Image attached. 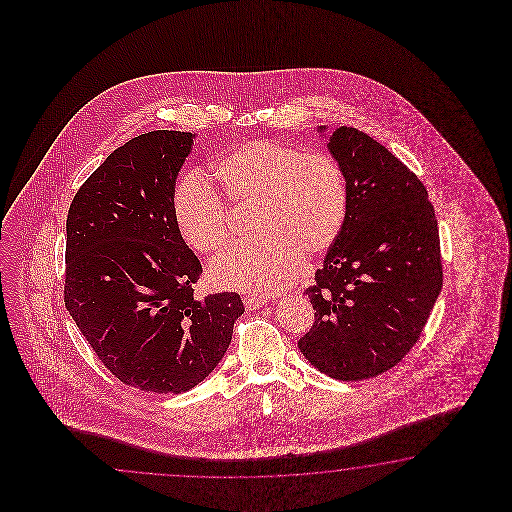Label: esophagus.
<instances>
[{
    "label": "esophagus",
    "mask_w": 512,
    "mask_h": 512,
    "mask_svg": "<svg viewBox=\"0 0 512 512\" xmlns=\"http://www.w3.org/2000/svg\"><path fill=\"white\" fill-rule=\"evenodd\" d=\"M243 304L247 307V311H256V309H261L263 305H267V300L265 298H258V296H247L243 300Z\"/></svg>",
    "instance_id": "obj_1"
}]
</instances>
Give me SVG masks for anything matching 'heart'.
I'll list each match as a JSON object with an SVG mask.
<instances>
[{
  "label": "heart",
  "instance_id": "heart-1",
  "mask_svg": "<svg viewBox=\"0 0 512 512\" xmlns=\"http://www.w3.org/2000/svg\"><path fill=\"white\" fill-rule=\"evenodd\" d=\"M214 177L230 205L254 207L252 229L260 236L214 261L210 280L223 289L283 291L302 274L304 256L315 260L337 243L348 218V177L331 153L256 139L223 153ZM174 218L197 252L219 254L232 241L229 207L201 174L175 186Z\"/></svg>",
  "mask_w": 512,
  "mask_h": 512
}]
</instances>
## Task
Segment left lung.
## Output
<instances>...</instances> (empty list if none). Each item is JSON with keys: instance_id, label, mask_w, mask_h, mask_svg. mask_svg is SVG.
Here are the masks:
<instances>
[{"instance_id": "1", "label": "left lung", "mask_w": 512, "mask_h": 512, "mask_svg": "<svg viewBox=\"0 0 512 512\" xmlns=\"http://www.w3.org/2000/svg\"><path fill=\"white\" fill-rule=\"evenodd\" d=\"M327 148L348 177V218L305 289L315 322L298 348L329 377L362 381L421 337L443 287L439 230L425 185L381 142L340 126Z\"/></svg>"}]
</instances>
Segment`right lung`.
Here are the masks:
<instances>
[{
	"mask_svg": "<svg viewBox=\"0 0 512 512\" xmlns=\"http://www.w3.org/2000/svg\"><path fill=\"white\" fill-rule=\"evenodd\" d=\"M192 133H142L109 153L67 214L64 302L100 362L142 392L192 390L218 366L245 307L199 298L201 263L174 218Z\"/></svg>",
	"mask_w": 512,
	"mask_h": 512,
	"instance_id": "right-lung-1",
	"label": "right lung"
}]
</instances>
